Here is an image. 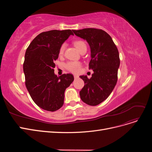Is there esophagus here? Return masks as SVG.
I'll use <instances>...</instances> for the list:
<instances>
[{
	"label": "esophagus",
	"instance_id": "34e87169",
	"mask_svg": "<svg viewBox=\"0 0 152 152\" xmlns=\"http://www.w3.org/2000/svg\"><path fill=\"white\" fill-rule=\"evenodd\" d=\"M78 78H79V76H78V75H74V79H78Z\"/></svg>",
	"mask_w": 152,
	"mask_h": 152
}]
</instances>
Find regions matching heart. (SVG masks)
Returning <instances> with one entry per match:
<instances>
[{
    "label": "heart",
    "instance_id": "b5f03b06",
    "mask_svg": "<svg viewBox=\"0 0 152 152\" xmlns=\"http://www.w3.org/2000/svg\"><path fill=\"white\" fill-rule=\"evenodd\" d=\"M75 47L81 53L83 51L87 50V45L82 40H76L73 42ZM65 45L63 44L59 50V56H62L63 55L64 51H65ZM81 63L79 61H70L68 62L65 65V68L67 70L73 73H79L81 70Z\"/></svg>",
    "mask_w": 152,
    "mask_h": 152
}]
</instances>
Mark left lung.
Wrapping results in <instances>:
<instances>
[{"instance_id": "left-lung-1", "label": "left lung", "mask_w": 152, "mask_h": 152, "mask_svg": "<svg viewBox=\"0 0 152 152\" xmlns=\"http://www.w3.org/2000/svg\"><path fill=\"white\" fill-rule=\"evenodd\" d=\"M73 31L88 42L91 53L89 68L94 72L91 79L80 76L85 84L80 91V98L87 104L96 106L108 97L117 84L118 50L111 37L103 30L89 28Z\"/></svg>"}]
</instances>
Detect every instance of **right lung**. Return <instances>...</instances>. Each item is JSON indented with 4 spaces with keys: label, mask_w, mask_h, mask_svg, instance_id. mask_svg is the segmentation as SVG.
I'll return each instance as SVG.
<instances>
[{
    "label": "right lung",
    "mask_w": 152,
    "mask_h": 152,
    "mask_svg": "<svg viewBox=\"0 0 152 152\" xmlns=\"http://www.w3.org/2000/svg\"><path fill=\"white\" fill-rule=\"evenodd\" d=\"M71 35V30L42 32L26 50L23 72L26 89L35 103L47 111H56L62 107L65 91L74 80L72 74L57 77L54 72L59 49Z\"/></svg>",
    "instance_id": "right-lung-1"
}]
</instances>
